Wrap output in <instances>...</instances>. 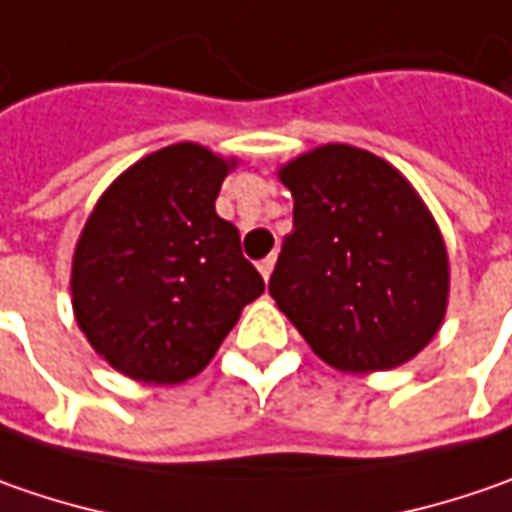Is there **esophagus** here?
Wrapping results in <instances>:
<instances>
[{
    "label": "esophagus",
    "mask_w": 512,
    "mask_h": 512,
    "mask_svg": "<svg viewBox=\"0 0 512 512\" xmlns=\"http://www.w3.org/2000/svg\"><path fill=\"white\" fill-rule=\"evenodd\" d=\"M273 265H276V256H267V259L259 262V273L265 276V282L270 279V273H273Z\"/></svg>",
    "instance_id": "obj_1"
}]
</instances>
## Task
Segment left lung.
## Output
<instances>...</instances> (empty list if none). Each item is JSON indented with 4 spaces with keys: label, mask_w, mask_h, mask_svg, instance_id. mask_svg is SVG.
<instances>
[{
    "label": "left lung",
    "mask_w": 512,
    "mask_h": 512,
    "mask_svg": "<svg viewBox=\"0 0 512 512\" xmlns=\"http://www.w3.org/2000/svg\"><path fill=\"white\" fill-rule=\"evenodd\" d=\"M293 233L270 296L316 356L364 373L413 359L447 307V253L416 190L379 156L325 145L282 168Z\"/></svg>",
    "instance_id": "obj_1"
}]
</instances>
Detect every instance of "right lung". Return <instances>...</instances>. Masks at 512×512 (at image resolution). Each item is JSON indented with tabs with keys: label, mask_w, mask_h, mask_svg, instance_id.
Returning <instances> with one entry per match:
<instances>
[{
	"label": "right lung",
	"mask_w": 512,
	"mask_h": 512,
	"mask_svg": "<svg viewBox=\"0 0 512 512\" xmlns=\"http://www.w3.org/2000/svg\"><path fill=\"white\" fill-rule=\"evenodd\" d=\"M225 159L156 150L122 173L73 253V313L93 350L130 379L176 384L205 367L265 282L216 213Z\"/></svg>",
	"instance_id": "add662e5"
}]
</instances>
